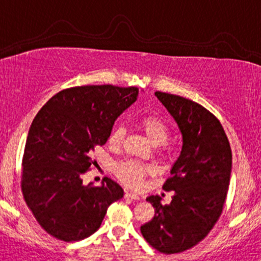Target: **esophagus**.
<instances>
[{"instance_id": "obj_1", "label": "esophagus", "mask_w": 261, "mask_h": 261, "mask_svg": "<svg viewBox=\"0 0 261 261\" xmlns=\"http://www.w3.org/2000/svg\"><path fill=\"white\" fill-rule=\"evenodd\" d=\"M125 198L126 199H131V200H140V196H139V195H136V194H134V192H126Z\"/></svg>"}]
</instances>
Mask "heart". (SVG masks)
<instances>
[{
  "mask_svg": "<svg viewBox=\"0 0 261 261\" xmlns=\"http://www.w3.org/2000/svg\"><path fill=\"white\" fill-rule=\"evenodd\" d=\"M140 127L145 133L153 145H162L167 141L169 135V130L167 123L156 115H146L141 117ZM125 128L122 126H116L112 128L108 136V144L112 148H118L125 139ZM150 169L144 164L136 161H126L118 163L115 167V173L117 178L131 189H139L143 184V178L148 174Z\"/></svg>",
  "mask_w": 261,
  "mask_h": 261,
  "instance_id": "heart-1",
  "label": "heart"
}]
</instances>
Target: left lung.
<instances>
[{"label": "left lung", "mask_w": 261, "mask_h": 261, "mask_svg": "<svg viewBox=\"0 0 261 261\" xmlns=\"http://www.w3.org/2000/svg\"><path fill=\"white\" fill-rule=\"evenodd\" d=\"M182 134V150L163 190L173 191L162 205L149 196L153 219L140 227L151 247L163 254H178L206 237L223 211L232 169V151L218 118L199 103L155 92Z\"/></svg>", "instance_id": "obj_1"}]
</instances>
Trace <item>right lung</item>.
Here are the masks:
<instances>
[{
    "mask_svg": "<svg viewBox=\"0 0 261 261\" xmlns=\"http://www.w3.org/2000/svg\"><path fill=\"white\" fill-rule=\"evenodd\" d=\"M135 87L84 85L53 95L33 120L22 155L21 191L50 236L66 242L94 233L108 206L123 196L117 182L83 185L92 151L105 145L116 118L138 97Z\"/></svg>",
    "mask_w": 261,
    "mask_h": 261,
    "instance_id": "obj_1",
    "label": "right lung"
}]
</instances>
